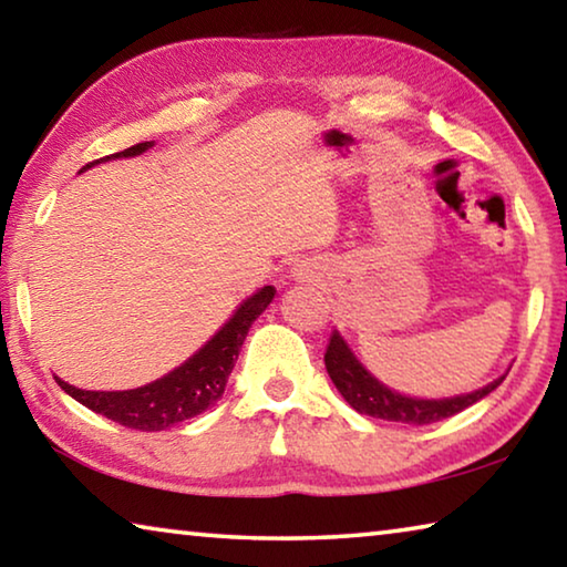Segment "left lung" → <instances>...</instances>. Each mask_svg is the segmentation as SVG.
Wrapping results in <instances>:
<instances>
[{"label":"left lung","mask_w":567,"mask_h":567,"mask_svg":"<svg viewBox=\"0 0 567 567\" xmlns=\"http://www.w3.org/2000/svg\"><path fill=\"white\" fill-rule=\"evenodd\" d=\"M324 368H328V375L334 382V388L340 390V395L348 400L360 415L390 422H405V425H430V422L445 420L450 415H455V412H463L465 408L475 405L477 400L491 395V392L505 380L503 375L493 380L491 385H485L483 390L445 400H417L398 395V392L380 385V382L354 360V354L340 338V332L330 334L328 350H324Z\"/></svg>","instance_id":"1"}]
</instances>
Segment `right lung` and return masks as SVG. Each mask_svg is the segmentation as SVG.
Returning <instances> with one entry per match:
<instances>
[{
	"label": "right lung",
	"mask_w": 567,
	"mask_h": 567,
	"mask_svg": "<svg viewBox=\"0 0 567 567\" xmlns=\"http://www.w3.org/2000/svg\"><path fill=\"white\" fill-rule=\"evenodd\" d=\"M147 147H152V142H140V145H132L110 157H132L145 152ZM272 297L275 287H262L260 292H255L249 300L239 305L233 320H229L203 350L192 354L185 364H179V368L172 370L169 375L150 382L145 388L122 392H94L66 385L60 378L54 380L60 382V388L66 395L82 402L84 408L100 412V415L110 417L112 422H120L124 427L142 430V433L167 430L172 425H177V422L197 417L199 412H205L209 405H215V402L223 398L229 372H233L237 362L239 348H243L252 322L260 318V312L272 302Z\"/></svg>",
	"instance_id": "add662e5"
}]
</instances>
